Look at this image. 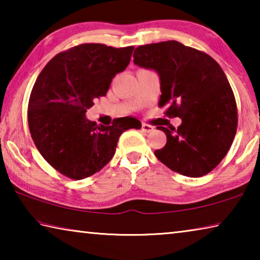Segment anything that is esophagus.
Instances as JSON below:
<instances>
[{
    "label": "esophagus",
    "instance_id": "1",
    "mask_svg": "<svg viewBox=\"0 0 260 260\" xmlns=\"http://www.w3.org/2000/svg\"><path fill=\"white\" fill-rule=\"evenodd\" d=\"M142 131L146 132V133H150V132L153 131V127L148 124H142Z\"/></svg>",
    "mask_w": 260,
    "mask_h": 260
}]
</instances>
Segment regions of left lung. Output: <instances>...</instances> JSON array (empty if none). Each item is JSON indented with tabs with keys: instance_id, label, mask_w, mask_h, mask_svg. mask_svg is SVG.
<instances>
[{
	"instance_id": "left-lung-1",
	"label": "left lung",
	"mask_w": 260,
	"mask_h": 260,
	"mask_svg": "<svg viewBox=\"0 0 260 260\" xmlns=\"http://www.w3.org/2000/svg\"><path fill=\"white\" fill-rule=\"evenodd\" d=\"M133 57L138 67L158 73V105L182 121L177 129L157 127L167 141L155 156L186 177L208 174L226 156L236 133V102L225 72L208 54L178 41L140 46Z\"/></svg>"
}]
</instances>
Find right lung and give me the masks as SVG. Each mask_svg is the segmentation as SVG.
I'll list each match as a JSON object with an SVG mask.
<instances>
[{
    "label": "right lung",
    "instance_id": "1",
    "mask_svg": "<svg viewBox=\"0 0 260 260\" xmlns=\"http://www.w3.org/2000/svg\"><path fill=\"white\" fill-rule=\"evenodd\" d=\"M133 50L85 43L59 52L39 74L28 102V127L38 150L59 173L74 180L90 177L112 159L125 131L141 128L133 117L114 119L112 126L86 117L129 64Z\"/></svg>",
    "mask_w": 260,
    "mask_h": 260
}]
</instances>
